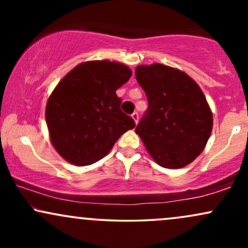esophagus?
<instances>
[{
    "mask_svg": "<svg viewBox=\"0 0 248 248\" xmlns=\"http://www.w3.org/2000/svg\"><path fill=\"white\" fill-rule=\"evenodd\" d=\"M132 118H133V120L135 121V124H138V121H139V113L138 112H134L133 114H132Z\"/></svg>",
    "mask_w": 248,
    "mask_h": 248,
    "instance_id": "esophagus-1",
    "label": "esophagus"
}]
</instances>
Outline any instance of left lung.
<instances>
[{
    "instance_id": "left-lung-1",
    "label": "left lung",
    "mask_w": 248,
    "mask_h": 248,
    "mask_svg": "<svg viewBox=\"0 0 248 248\" xmlns=\"http://www.w3.org/2000/svg\"><path fill=\"white\" fill-rule=\"evenodd\" d=\"M135 75L148 99L136 134L161 167L191 163L212 132V113L202 90L184 72L162 64L142 65Z\"/></svg>"
}]
</instances>
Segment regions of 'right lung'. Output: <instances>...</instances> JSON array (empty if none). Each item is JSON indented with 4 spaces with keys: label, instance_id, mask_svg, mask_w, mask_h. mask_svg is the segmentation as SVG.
Wrapping results in <instances>:
<instances>
[{
    "label": "right lung",
    "instance_id": "add662e5",
    "mask_svg": "<svg viewBox=\"0 0 248 248\" xmlns=\"http://www.w3.org/2000/svg\"><path fill=\"white\" fill-rule=\"evenodd\" d=\"M130 76L132 71L120 62L95 61L78 65L59 81L45 118L51 142L65 160L76 166L94 163L135 127L115 93Z\"/></svg>",
    "mask_w": 248,
    "mask_h": 248
}]
</instances>
